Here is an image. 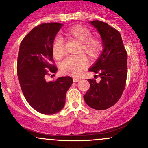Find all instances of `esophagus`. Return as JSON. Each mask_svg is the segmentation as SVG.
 <instances>
[{
  "mask_svg": "<svg viewBox=\"0 0 148 148\" xmlns=\"http://www.w3.org/2000/svg\"><path fill=\"white\" fill-rule=\"evenodd\" d=\"M73 81H74V82H79L80 81L79 79H77V78H75L74 77V79H73Z\"/></svg>",
  "mask_w": 148,
  "mask_h": 148,
  "instance_id": "obj_1",
  "label": "esophagus"
}]
</instances>
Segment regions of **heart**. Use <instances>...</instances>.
<instances>
[{
    "label": "heart",
    "mask_w": 148,
    "mask_h": 148,
    "mask_svg": "<svg viewBox=\"0 0 148 148\" xmlns=\"http://www.w3.org/2000/svg\"><path fill=\"white\" fill-rule=\"evenodd\" d=\"M65 35L79 42V53H84L90 58L96 59L101 55L103 49L101 40L92 36L91 30L81 25H74L65 31ZM53 56L59 59L64 54V41L61 37H56L52 45ZM88 60L85 56L78 55L66 58L61 62L60 69L62 73L77 76L87 67Z\"/></svg>",
    "instance_id": "1"
}]
</instances>
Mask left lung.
Instances as JSON below:
<instances>
[{"label": "left lung", "instance_id": "1", "mask_svg": "<svg viewBox=\"0 0 148 148\" xmlns=\"http://www.w3.org/2000/svg\"><path fill=\"white\" fill-rule=\"evenodd\" d=\"M98 30L103 44L100 57L89 69L101 81L88 79L90 87L84 96L86 103L96 110H105L115 104L123 95L127 76V53L120 33L105 22H90Z\"/></svg>", "mask_w": 148, "mask_h": 148}]
</instances>
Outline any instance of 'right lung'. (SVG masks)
<instances>
[{
	"label": "right lung",
	"instance_id": "1",
	"mask_svg": "<svg viewBox=\"0 0 148 148\" xmlns=\"http://www.w3.org/2000/svg\"><path fill=\"white\" fill-rule=\"evenodd\" d=\"M62 25L56 22L38 25L20 44L16 67L20 86L30 106L42 114H54L62 109L73 83L70 76L49 82L45 79L57 72L52 45Z\"/></svg>",
	"mask_w": 148,
	"mask_h": 148
}]
</instances>
